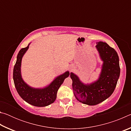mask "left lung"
Returning <instances> with one entry per match:
<instances>
[{
  "label": "left lung",
  "instance_id": "1",
  "mask_svg": "<svg viewBox=\"0 0 131 131\" xmlns=\"http://www.w3.org/2000/svg\"><path fill=\"white\" fill-rule=\"evenodd\" d=\"M96 47L103 62L101 73L97 81L84 84L76 74L70 73L75 97L77 101L90 106L97 105L110 96L120 74L119 58L116 50L102 41L97 42Z\"/></svg>",
  "mask_w": 131,
  "mask_h": 131
}]
</instances>
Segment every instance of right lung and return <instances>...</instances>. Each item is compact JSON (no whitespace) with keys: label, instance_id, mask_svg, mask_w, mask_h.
<instances>
[{"label":"right lung","instance_id":"1","mask_svg":"<svg viewBox=\"0 0 131 131\" xmlns=\"http://www.w3.org/2000/svg\"><path fill=\"white\" fill-rule=\"evenodd\" d=\"M26 47L21 48L18 54L17 61L13 69V80L15 88L22 98L26 102L37 107H44L54 102L57 97V91L66 77L69 76V72L58 76L49 85L42 89L34 88L27 85L22 79L21 65L22 58L27 51Z\"/></svg>","mask_w":131,"mask_h":131}]
</instances>
